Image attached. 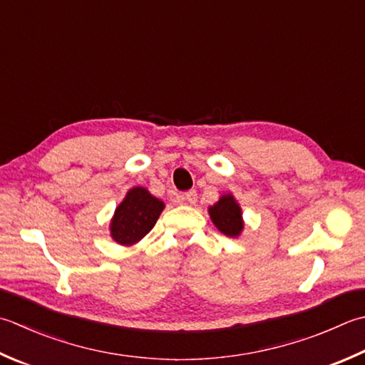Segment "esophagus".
Here are the masks:
<instances>
[{
    "mask_svg": "<svg viewBox=\"0 0 365 365\" xmlns=\"http://www.w3.org/2000/svg\"><path fill=\"white\" fill-rule=\"evenodd\" d=\"M182 201H185V202H188L190 205H192V204H196V201H197V192H196L195 190H191V191H187V192H185V195H182Z\"/></svg>",
    "mask_w": 365,
    "mask_h": 365,
    "instance_id": "esophagus-1",
    "label": "esophagus"
}]
</instances>
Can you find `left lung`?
<instances>
[{"label":"left lung","mask_w":365,"mask_h":365,"mask_svg":"<svg viewBox=\"0 0 365 365\" xmlns=\"http://www.w3.org/2000/svg\"><path fill=\"white\" fill-rule=\"evenodd\" d=\"M209 215L217 230L227 237H239L244 231L245 221L242 217V207L235 201L232 192L221 195L218 201L209 207Z\"/></svg>","instance_id":"obj_1"}]
</instances>
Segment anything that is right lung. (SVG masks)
Returning a JSON list of instances; mask_svg holds the SVG:
<instances>
[{
    "label": "right lung",
    "instance_id": "add662e5",
    "mask_svg": "<svg viewBox=\"0 0 365 365\" xmlns=\"http://www.w3.org/2000/svg\"><path fill=\"white\" fill-rule=\"evenodd\" d=\"M164 202L144 187L128 190L110 220V237L123 247L135 245L153 230Z\"/></svg>",
    "mask_w": 365,
    "mask_h": 365
}]
</instances>
